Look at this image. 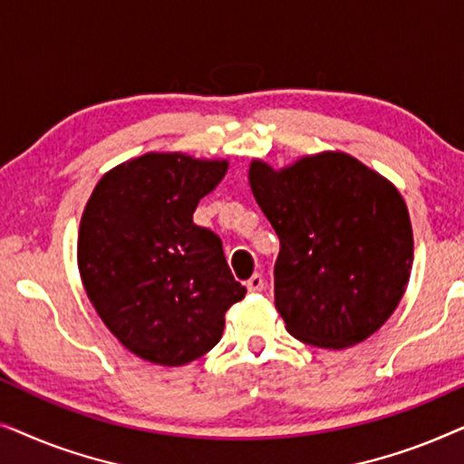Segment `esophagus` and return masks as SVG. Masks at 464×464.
<instances>
[{"label":"esophagus","mask_w":464,"mask_h":464,"mask_svg":"<svg viewBox=\"0 0 464 464\" xmlns=\"http://www.w3.org/2000/svg\"><path fill=\"white\" fill-rule=\"evenodd\" d=\"M245 285H246V289L251 291V294H259V291H264L266 281H264L262 275H253Z\"/></svg>","instance_id":"esophagus-1"}]
</instances>
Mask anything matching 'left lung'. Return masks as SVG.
Wrapping results in <instances>:
<instances>
[{"label":"left lung","mask_w":464,"mask_h":464,"mask_svg":"<svg viewBox=\"0 0 464 464\" xmlns=\"http://www.w3.org/2000/svg\"><path fill=\"white\" fill-rule=\"evenodd\" d=\"M249 186L275 227V306L287 332L319 348L354 346L395 313L414 237L399 189L344 151L275 170L253 160Z\"/></svg>","instance_id":"obj_1"}]
</instances>
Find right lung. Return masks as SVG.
I'll use <instances>...</instances> for the list:
<instances>
[{
    "instance_id": "add662e5",
    "label": "right lung",
    "mask_w": 464,
    "mask_h": 464,
    "mask_svg": "<svg viewBox=\"0 0 464 464\" xmlns=\"http://www.w3.org/2000/svg\"><path fill=\"white\" fill-rule=\"evenodd\" d=\"M226 160L150 151L101 177L80 221L78 268L107 329L137 357L186 365L221 340L246 289L221 238L194 224Z\"/></svg>"
}]
</instances>
